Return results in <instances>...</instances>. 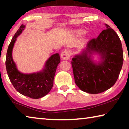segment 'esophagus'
<instances>
[{
	"mask_svg": "<svg viewBox=\"0 0 129 129\" xmlns=\"http://www.w3.org/2000/svg\"><path fill=\"white\" fill-rule=\"evenodd\" d=\"M61 57L63 60H68L70 59V52L68 50H64L63 52H61Z\"/></svg>",
	"mask_w": 129,
	"mask_h": 129,
	"instance_id": "34e87169",
	"label": "esophagus"
}]
</instances>
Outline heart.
I'll use <instances>...</instances> for the list:
<instances>
[{
    "label": "heart",
    "mask_w": 129,
    "mask_h": 129,
    "mask_svg": "<svg viewBox=\"0 0 129 129\" xmlns=\"http://www.w3.org/2000/svg\"><path fill=\"white\" fill-rule=\"evenodd\" d=\"M83 34V32H82V31H79V32L77 33V35H78L79 36H82V35Z\"/></svg>",
    "instance_id": "b5f03b06"
}]
</instances>
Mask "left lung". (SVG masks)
I'll return each mask as SVG.
<instances>
[{"label": "left lung", "instance_id": "1", "mask_svg": "<svg viewBox=\"0 0 129 129\" xmlns=\"http://www.w3.org/2000/svg\"><path fill=\"white\" fill-rule=\"evenodd\" d=\"M96 39L87 43L85 49L72 61L75 83L90 94L105 91L115 84L123 63L122 45L117 33L108 24ZM96 54L100 61L93 59Z\"/></svg>", "mask_w": 129, "mask_h": 129}]
</instances>
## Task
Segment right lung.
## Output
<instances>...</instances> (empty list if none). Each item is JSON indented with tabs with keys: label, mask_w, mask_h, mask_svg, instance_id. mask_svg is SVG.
<instances>
[{
	"label": "right lung",
	"mask_w": 129,
	"mask_h": 129,
	"mask_svg": "<svg viewBox=\"0 0 129 129\" xmlns=\"http://www.w3.org/2000/svg\"><path fill=\"white\" fill-rule=\"evenodd\" d=\"M24 28L25 25L20 26L9 45L6 68L9 78L15 89L23 96L37 99L46 96L52 89L56 70L60 62V58L59 53L53 54L46 61L43 69L36 73L26 74L18 70L12 57V51L17 38Z\"/></svg>",
	"instance_id": "add662e5"
}]
</instances>
